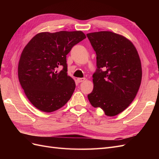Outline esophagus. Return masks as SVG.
Returning a JSON list of instances; mask_svg holds the SVG:
<instances>
[{
  "instance_id": "esophagus-1",
  "label": "esophagus",
  "mask_w": 159,
  "mask_h": 159,
  "mask_svg": "<svg viewBox=\"0 0 159 159\" xmlns=\"http://www.w3.org/2000/svg\"><path fill=\"white\" fill-rule=\"evenodd\" d=\"M85 80V78H77V81H78V83L83 82V81H84Z\"/></svg>"
}]
</instances>
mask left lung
I'll return each instance as SVG.
<instances>
[{
	"label": "left lung",
	"mask_w": 159,
	"mask_h": 159,
	"mask_svg": "<svg viewBox=\"0 0 159 159\" xmlns=\"http://www.w3.org/2000/svg\"><path fill=\"white\" fill-rule=\"evenodd\" d=\"M87 36L97 55L98 67L88 99L107 116H115L129 106L140 88V57L133 43L122 35L100 31Z\"/></svg>",
	"instance_id": "obj_1"
}]
</instances>
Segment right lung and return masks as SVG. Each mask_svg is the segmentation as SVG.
Masks as SVG:
<instances>
[{
  "label": "right lung",
  "instance_id": "add662e5",
  "mask_svg": "<svg viewBox=\"0 0 159 159\" xmlns=\"http://www.w3.org/2000/svg\"><path fill=\"white\" fill-rule=\"evenodd\" d=\"M86 38L81 31L38 33L23 49L19 60V82L30 103L50 113L68 102L75 88L68 75L66 55ZM63 67L58 72L57 68Z\"/></svg>",
  "mask_w": 159,
  "mask_h": 159
}]
</instances>
